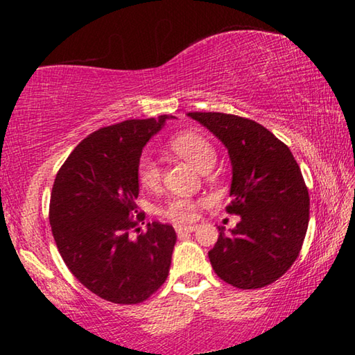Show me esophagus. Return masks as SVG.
<instances>
[{"label": "esophagus", "instance_id": "obj_1", "mask_svg": "<svg viewBox=\"0 0 355 355\" xmlns=\"http://www.w3.org/2000/svg\"><path fill=\"white\" fill-rule=\"evenodd\" d=\"M196 230H197V225H175V232L178 233V235H183V233H191Z\"/></svg>", "mask_w": 355, "mask_h": 355}]
</instances>
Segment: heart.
Returning a JSON list of instances; mask_svg holds the SVG:
<instances>
[{"label":"heart","instance_id":"1","mask_svg":"<svg viewBox=\"0 0 355 355\" xmlns=\"http://www.w3.org/2000/svg\"><path fill=\"white\" fill-rule=\"evenodd\" d=\"M169 147L172 152H175L183 159L197 167L202 172L211 169L216 163V150L213 144L209 142L205 136L194 131H186L173 136ZM163 172H161L159 164L156 163L150 156H142L137 163V180L147 189H156L161 184ZM199 205V200L192 199V197L175 196L171 197L163 207L159 208V214L173 222H189L194 219L196 208Z\"/></svg>","mask_w":355,"mask_h":355}]
</instances>
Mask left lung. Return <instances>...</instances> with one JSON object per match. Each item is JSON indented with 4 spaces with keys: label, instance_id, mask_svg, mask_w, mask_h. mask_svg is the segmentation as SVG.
Segmentation results:
<instances>
[{
    "label": "left lung",
    "instance_id": "left-lung-1",
    "mask_svg": "<svg viewBox=\"0 0 355 355\" xmlns=\"http://www.w3.org/2000/svg\"><path fill=\"white\" fill-rule=\"evenodd\" d=\"M219 137L232 161L228 214L241 220L208 252L225 284L255 290L280 279L296 261L307 233L310 197L284 142L254 120L224 112H188Z\"/></svg>",
    "mask_w": 355,
    "mask_h": 355
}]
</instances>
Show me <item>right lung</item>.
I'll list each match as a JSON object with an SVG mask.
<instances>
[{
	"label": "right lung",
	"instance_id": "add662e5",
	"mask_svg": "<svg viewBox=\"0 0 355 355\" xmlns=\"http://www.w3.org/2000/svg\"><path fill=\"white\" fill-rule=\"evenodd\" d=\"M172 117V116H171ZM167 116L103 127L75 147L50 197V225L70 272L98 297L133 305L147 300L169 274L177 235L161 222L141 232L135 199L137 163ZM136 231L137 237H131Z\"/></svg>",
	"mask_w": 355,
	"mask_h": 355
}]
</instances>
